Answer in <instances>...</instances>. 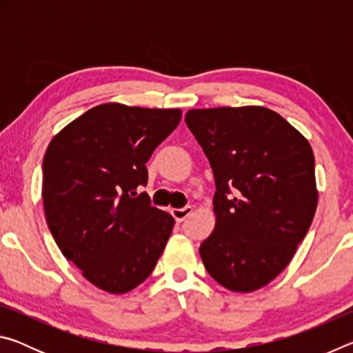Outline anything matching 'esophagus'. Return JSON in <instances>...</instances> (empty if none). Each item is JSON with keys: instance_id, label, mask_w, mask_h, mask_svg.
<instances>
[{"instance_id": "esophagus-1", "label": "esophagus", "mask_w": 353, "mask_h": 353, "mask_svg": "<svg viewBox=\"0 0 353 353\" xmlns=\"http://www.w3.org/2000/svg\"><path fill=\"white\" fill-rule=\"evenodd\" d=\"M171 213H172V216H174V219L177 221V223H182L185 218H188L190 214L193 213V208H191L190 205L183 207V208H172Z\"/></svg>"}]
</instances>
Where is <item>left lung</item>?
Instances as JSON below:
<instances>
[{"mask_svg": "<svg viewBox=\"0 0 353 353\" xmlns=\"http://www.w3.org/2000/svg\"><path fill=\"white\" fill-rule=\"evenodd\" d=\"M185 123L216 185V225L199 248L205 270L230 291L259 290L288 266L312 225L318 205L313 149L265 107L194 109Z\"/></svg>", "mask_w": 353, "mask_h": 353, "instance_id": "obj_1", "label": "left lung"}]
</instances>
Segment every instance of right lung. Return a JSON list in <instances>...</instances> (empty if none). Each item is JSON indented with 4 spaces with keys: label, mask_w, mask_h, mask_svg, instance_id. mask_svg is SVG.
Instances as JSON below:
<instances>
[{
    "label": "right lung",
    "mask_w": 353,
    "mask_h": 353,
    "mask_svg": "<svg viewBox=\"0 0 353 353\" xmlns=\"http://www.w3.org/2000/svg\"><path fill=\"white\" fill-rule=\"evenodd\" d=\"M179 109L93 107L51 140L43 157V205L59 249L112 294L151 276L174 227L143 191L146 162L177 128Z\"/></svg>",
    "instance_id": "obj_1"
}]
</instances>
